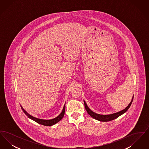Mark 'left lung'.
Returning a JSON list of instances; mask_svg holds the SVG:
<instances>
[{
  "label": "left lung",
  "instance_id": "left-lung-1",
  "mask_svg": "<svg viewBox=\"0 0 149 149\" xmlns=\"http://www.w3.org/2000/svg\"><path fill=\"white\" fill-rule=\"evenodd\" d=\"M134 99V96L132 97L131 102L129 103L128 106L126 107L124 109L120 111V112L114 113L110 114H97L92 111L89 107L88 105L86 104L85 100H84V103L85 106V109L87 111L88 113L93 118L97 120H99V121H102V122H108L110 120H113L114 119L117 118L119 116H121L122 114L125 113L126 111H127L128 109L131 106L132 101Z\"/></svg>",
  "mask_w": 149,
  "mask_h": 149
}]
</instances>
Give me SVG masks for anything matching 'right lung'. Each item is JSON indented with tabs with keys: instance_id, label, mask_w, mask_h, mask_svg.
Here are the masks:
<instances>
[{
	"instance_id": "obj_1",
	"label": "right lung",
	"mask_w": 149,
	"mask_h": 149,
	"mask_svg": "<svg viewBox=\"0 0 149 149\" xmlns=\"http://www.w3.org/2000/svg\"><path fill=\"white\" fill-rule=\"evenodd\" d=\"M21 107L23 111V112L26 114V115L29 117V118L35 121L37 123H38L39 124L43 125V126H52L54 125H55L56 123L58 122L60 120L63 118V117L64 116V114H65V103L64 104L63 109L62 112H61V113L58 116H57L56 117H55L54 118H52V119H51V120H43V119L37 118L36 117H35L31 116L29 113H27V112L24 110V109L22 107L21 105Z\"/></svg>"
}]
</instances>
